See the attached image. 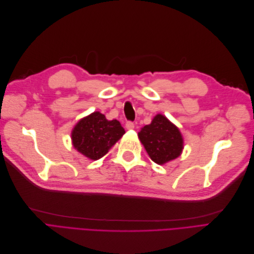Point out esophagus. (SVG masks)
<instances>
[{
	"label": "esophagus",
	"mask_w": 254,
	"mask_h": 254,
	"mask_svg": "<svg viewBox=\"0 0 254 254\" xmlns=\"http://www.w3.org/2000/svg\"><path fill=\"white\" fill-rule=\"evenodd\" d=\"M126 128H127L128 130L133 129V128H134V123H133V122H127V123H126Z\"/></svg>",
	"instance_id": "1"
}]
</instances>
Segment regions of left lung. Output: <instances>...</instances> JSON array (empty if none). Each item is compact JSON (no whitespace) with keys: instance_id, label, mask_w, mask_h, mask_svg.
Masks as SVG:
<instances>
[{"instance_id":"obj_1","label":"left lung","mask_w":254,"mask_h":254,"mask_svg":"<svg viewBox=\"0 0 254 254\" xmlns=\"http://www.w3.org/2000/svg\"><path fill=\"white\" fill-rule=\"evenodd\" d=\"M137 135L150 159L157 164L162 165L181 155L183 137L180 130L162 114H157Z\"/></svg>"}]
</instances>
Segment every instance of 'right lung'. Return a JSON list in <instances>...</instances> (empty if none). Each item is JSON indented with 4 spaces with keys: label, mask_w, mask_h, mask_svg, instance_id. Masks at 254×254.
I'll use <instances>...</instances> for the list:
<instances>
[{
    "label": "right lung",
    "mask_w": 254,
    "mask_h": 254,
    "mask_svg": "<svg viewBox=\"0 0 254 254\" xmlns=\"http://www.w3.org/2000/svg\"><path fill=\"white\" fill-rule=\"evenodd\" d=\"M124 133L125 130L119 121H108L104 114L96 111L81 119L71 135L75 149L91 160H98Z\"/></svg>",
    "instance_id": "obj_1"
}]
</instances>
